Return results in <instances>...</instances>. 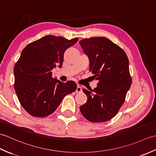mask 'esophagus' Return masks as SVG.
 <instances>
[{
  "mask_svg": "<svg viewBox=\"0 0 156 156\" xmlns=\"http://www.w3.org/2000/svg\"><path fill=\"white\" fill-rule=\"evenodd\" d=\"M76 92H82V88L80 87V86H78L77 88H76Z\"/></svg>",
  "mask_w": 156,
  "mask_h": 156,
  "instance_id": "obj_1",
  "label": "esophagus"
}]
</instances>
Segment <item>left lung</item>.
<instances>
[{
    "instance_id": "8db88e82",
    "label": "left lung",
    "mask_w": 156,
    "mask_h": 156,
    "mask_svg": "<svg viewBox=\"0 0 156 156\" xmlns=\"http://www.w3.org/2000/svg\"><path fill=\"white\" fill-rule=\"evenodd\" d=\"M90 62L97 87L84 88L87 101L80 107L89 121L102 122L111 120L125 102L132 80L127 54L119 45L104 37L84 39L79 41Z\"/></svg>"
}]
</instances>
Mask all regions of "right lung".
Here are the masks:
<instances>
[{
    "mask_svg": "<svg viewBox=\"0 0 156 156\" xmlns=\"http://www.w3.org/2000/svg\"><path fill=\"white\" fill-rule=\"evenodd\" d=\"M78 38L47 35L23 49L14 67V88L20 103L29 114L44 117L54 112L63 98L74 92V81L66 83L52 78L51 70L61 68L64 54Z\"/></svg>",
    "mask_w": 156,
    "mask_h": 156,
    "instance_id": "add662e5",
    "label": "right lung"
}]
</instances>
